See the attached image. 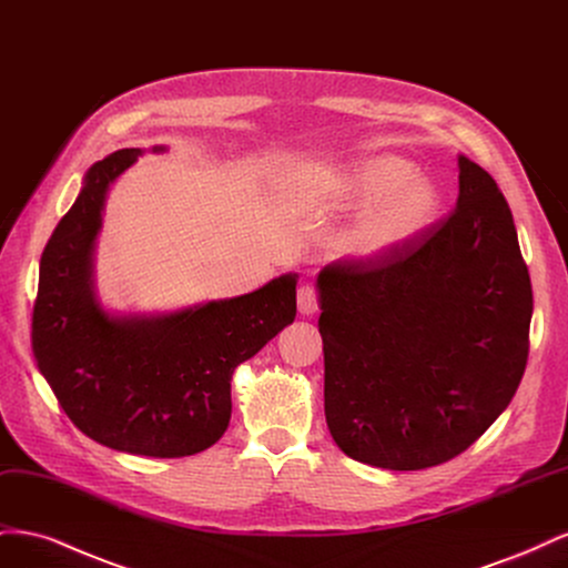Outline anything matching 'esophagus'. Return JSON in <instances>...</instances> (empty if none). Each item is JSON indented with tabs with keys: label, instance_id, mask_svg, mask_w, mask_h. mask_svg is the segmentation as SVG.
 Instances as JSON below:
<instances>
[{
	"label": "esophagus",
	"instance_id": "obj_1",
	"mask_svg": "<svg viewBox=\"0 0 568 568\" xmlns=\"http://www.w3.org/2000/svg\"><path fill=\"white\" fill-rule=\"evenodd\" d=\"M315 311H317V291L311 284H305L298 288V313L307 317V315H315Z\"/></svg>",
	"mask_w": 568,
	"mask_h": 568
}]
</instances>
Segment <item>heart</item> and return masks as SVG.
Masks as SVG:
<instances>
[{
    "mask_svg": "<svg viewBox=\"0 0 568 568\" xmlns=\"http://www.w3.org/2000/svg\"><path fill=\"white\" fill-rule=\"evenodd\" d=\"M315 196L338 211H359L332 239L346 263H374L419 239L440 211L438 186L400 156H374L320 175Z\"/></svg>",
    "mask_w": 568,
    "mask_h": 568,
    "instance_id": "obj_1",
    "label": "heart"
}]
</instances>
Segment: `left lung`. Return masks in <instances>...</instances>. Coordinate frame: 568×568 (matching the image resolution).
Masks as SVG:
<instances>
[{"label": "left lung", "mask_w": 568, "mask_h": 568, "mask_svg": "<svg viewBox=\"0 0 568 568\" xmlns=\"http://www.w3.org/2000/svg\"><path fill=\"white\" fill-rule=\"evenodd\" d=\"M457 168L440 225L376 263L317 274L326 426L369 467L457 457L526 369L532 291L511 211L484 168L467 156Z\"/></svg>", "instance_id": "1"}]
</instances>
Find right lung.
<instances>
[{"instance_id": "right-lung-1", "label": "right lung", "mask_w": 568, "mask_h": 568, "mask_svg": "<svg viewBox=\"0 0 568 568\" xmlns=\"http://www.w3.org/2000/svg\"><path fill=\"white\" fill-rule=\"evenodd\" d=\"M142 153L113 151L84 173L42 253L32 353L84 436L130 455L186 457L227 432L232 374L294 322L298 274L173 313L106 311L97 291V236L111 184Z\"/></svg>"}]
</instances>
